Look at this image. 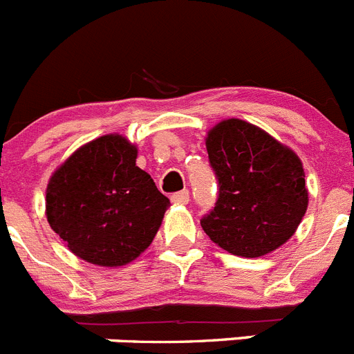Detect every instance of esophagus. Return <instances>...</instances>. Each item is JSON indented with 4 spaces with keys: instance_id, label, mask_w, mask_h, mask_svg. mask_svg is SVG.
<instances>
[{
    "instance_id": "esophagus-1",
    "label": "esophagus",
    "mask_w": 354,
    "mask_h": 354,
    "mask_svg": "<svg viewBox=\"0 0 354 354\" xmlns=\"http://www.w3.org/2000/svg\"><path fill=\"white\" fill-rule=\"evenodd\" d=\"M171 202L179 205H186L187 202H189V192H187V189H183V192L179 193H174V195H171Z\"/></svg>"
}]
</instances>
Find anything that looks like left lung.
Returning <instances> with one entry per match:
<instances>
[{"label": "left lung", "mask_w": 354, "mask_h": 354, "mask_svg": "<svg viewBox=\"0 0 354 354\" xmlns=\"http://www.w3.org/2000/svg\"><path fill=\"white\" fill-rule=\"evenodd\" d=\"M205 147L220 187L214 209L200 220L211 241L250 259L287 243L308 205L298 156L239 118L212 127Z\"/></svg>", "instance_id": "8db88e82"}]
</instances>
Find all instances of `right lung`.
<instances>
[{
    "label": "right lung",
    "instance_id": "1",
    "mask_svg": "<svg viewBox=\"0 0 354 354\" xmlns=\"http://www.w3.org/2000/svg\"><path fill=\"white\" fill-rule=\"evenodd\" d=\"M138 149L106 134L80 149L49 179L46 216L68 250L117 268L150 246L170 200L136 167Z\"/></svg>",
    "mask_w": 354,
    "mask_h": 354
}]
</instances>
